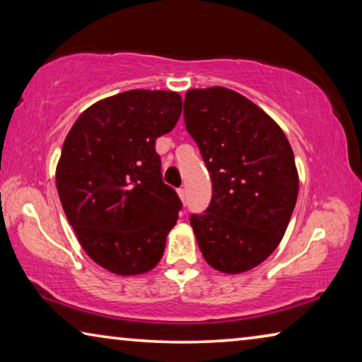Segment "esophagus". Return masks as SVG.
<instances>
[{
  "mask_svg": "<svg viewBox=\"0 0 362 362\" xmlns=\"http://www.w3.org/2000/svg\"><path fill=\"white\" fill-rule=\"evenodd\" d=\"M179 198L182 199V203L185 204V201H187V193H185V189H183V188H179Z\"/></svg>",
  "mask_w": 362,
  "mask_h": 362,
  "instance_id": "34e87169",
  "label": "esophagus"
}]
</instances>
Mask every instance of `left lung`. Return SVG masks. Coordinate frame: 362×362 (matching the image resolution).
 <instances>
[{
	"label": "left lung",
	"mask_w": 362,
	"mask_h": 362,
	"mask_svg": "<svg viewBox=\"0 0 362 362\" xmlns=\"http://www.w3.org/2000/svg\"><path fill=\"white\" fill-rule=\"evenodd\" d=\"M183 118L211 174L212 199L189 217L206 262L226 274L249 272L283 240L298 194V173L283 129L235 90L185 94Z\"/></svg>",
	"instance_id": "obj_1"
}]
</instances>
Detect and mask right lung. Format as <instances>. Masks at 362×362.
Listing matches in <instances>:
<instances>
[{"label": "right lung", "instance_id": "right-lung-1", "mask_svg": "<svg viewBox=\"0 0 362 362\" xmlns=\"http://www.w3.org/2000/svg\"><path fill=\"white\" fill-rule=\"evenodd\" d=\"M180 113V94L132 89L86 108L65 137L60 203L84 252L115 274L155 268L179 218L182 201L163 182L155 144Z\"/></svg>", "mask_w": 362, "mask_h": 362}]
</instances>
